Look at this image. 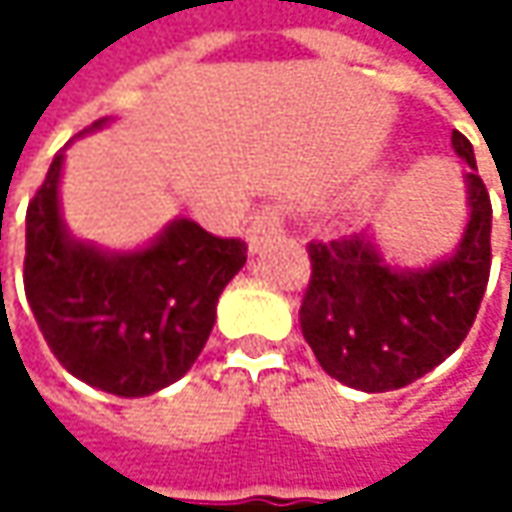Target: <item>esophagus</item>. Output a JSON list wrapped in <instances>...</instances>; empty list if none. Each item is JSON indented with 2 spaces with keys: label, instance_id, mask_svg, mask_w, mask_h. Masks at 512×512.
Here are the masks:
<instances>
[{
  "label": "esophagus",
  "instance_id": "34e87169",
  "mask_svg": "<svg viewBox=\"0 0 512 512\" xmlns=\"http://www.w3.org/2000/svg\"><path fill=\"white\" fill-rule=\"evenodd\" d=\"M285 205H267L262 207L253 222L247 227V242H250V250H262V247L276 239L282 230H285Z\"/></svg>",
  "mask_w": 512,
  "mask_h": 512
}]
</instances>
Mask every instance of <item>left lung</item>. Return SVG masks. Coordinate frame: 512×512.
<instances>
[{
    "label": "left lung",
    "mask_w": 512,
    "mask_h": 512,
    "mask_svg": "<svg viewBox=\"0 0 512 512\" xmlns=\"http://www.w3.org/2000/svg\"><path fill=\"white\" fill-rule=\"evenodd\" d=\"M470 222L456 253L424 270H399L364 236L310 242V285L299 325L327 376L364 393L399 390L442 364L470 333L490 279L493 207L470 139L453 130Z\"/></svg>",
    "instance_id": "left-lung-1"
}]
</instances>
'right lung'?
Here are the masks:
<instances>
[{
  "label": "right lung",
  "mask_w": 512,
  "mask_h": 512,
  "mask_svg": "<svg viewBox=\"0 0 512 512\" xmlns=\"http://www.w3.org/2000/svg\"><path fill=\"white\" fill-rule=\"evenodd\" d=\"M59 176L62 153L25 219V296L36 325L76 379L125 399L150 396L199 359L247 245L176 219L145 250L105 253L62 225Z\"/></svg>",
  "instance_id": "obj_1"
}]
</instances>
